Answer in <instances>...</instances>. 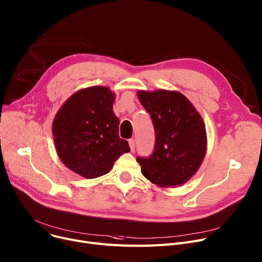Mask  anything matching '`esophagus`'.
Listing matches in <instances>:
<instances>
[{
  "mask_svg": "<svg viewBox=\"0 0 262 262\" xmlns=\"http://www.w3.org/2000/svg\"><path fill=\"white\" fill-rule=\"evenodd\" d=\"M128 144H129L130 150L134 151V149H135V139H129V140H128Z\"/></svg>",
  "mask_w": 262,
  "mask_h": 262,
  "instance_id": "esophagus-1",
  "label": "esophagus"
}]
</instances>
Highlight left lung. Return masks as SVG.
<instances>
[{"mask_svg":"<svg viewBox=\"0 0 262 262\" xmlns=\"http://www.w3.org/2000/svg\"><path fill=\"white\" fill-rule=\"evenodd\" d=\"M138 98L150 115L155 147L149 157H137L142 175L161 187L177 186L193 177L206 151L204 122L193 104L179 92L139 91Z\"/></svg>","mask_w":262,"mask_h":262,"instance_id":"obj_1","label":"left lung"}]
</instances>
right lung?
Returning <instances> with one entry per match:
<instances>
[{
  "label": "right lung",
  "mask_w": 262,
  "mask_h": 262,
  "mask_svg": "<svg viewBox=\"0 0 262 262\" xmlns=\"http://www.w3.org/2000/svg\"><path fill=\"white\" fill-rule=\"evenodd\" d=\"M114 101L115 94L107 87L81 90L66 100L52 122L59 158L84 178L105 175L121 155L130 150L119 137Z\"/></svg>",
  "instance_id": "right-lung-1"
}]
</instances>
